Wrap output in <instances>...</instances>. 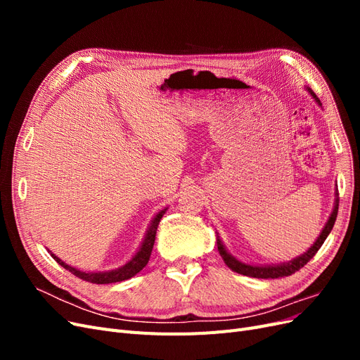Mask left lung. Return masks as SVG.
Listing matches in <instances>:
<instances>
[{"instance_id":"8db88e82","label":"left lung","mask_w":360,"mask_h":360,"mask_svg":"<svg viewBox=\"0 0 360 360\" xmlns=\"http://www.w3.org/2000/svg\"><path fill=\"white\" fill-rule=\"evenodd\" d=\"M307 90L312 96V99L321 106V102H320L319 97L315 96V93L311 89H308V86H307ZM335 195H336V198H335L333 210L329 216V219H328V222H326L320 236L317 237V240L314 242V245L307 250V252H303L302 255L287 261V263H281V264H248V263H243V261H240V259H237L236 257H233L230 252H228V249L225 248V245L222 243V240L219 238V234L216 233L217 250H219V254H221L222 259L225 261V264L230 267L233 271H236V274H240V275L250 276V278H261V279L271 278V279H275V278L292 275L294 271H297L299 269H302L315 254H317V250L321 248V245L324 243L326 238H328V236L330 234L332 228L335 225V221H336L338 205H340V198H338V189L335 191Z\"/></svg>"}]
</instances>
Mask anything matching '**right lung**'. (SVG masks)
<instances>
[{
  "instance_id": "right-lung-1",
  "label": "right lung",
  "mask_w": 360,
  "mask_h": 360,
  "mask_svg": "<svg viewBox=\"0 0 360 360\" xmlns=\"http://www.w3.org/2000/svg\"><path fill=\"white\" fill-rule=\"evenodd\" d=\"M168 210V207L165 209H162L160 212L156 213V216L151 219L150 225H148V230L146 231V236L143 238V242H141L136 254L130 258L126 264L120 266L118 269H112V270H106V271H84L76 269L73 266H69L64 263L61 258H58L56 254H52L51 250L48 252L51 254V257L57 261L60 266H63L66 270H69L70 274H73L75 276H78L86 282H91V284H114V282H122L126 279H130L132 276H135L136 274H139L141 270H143L151 255V250H153V245H155V238H156V231H158V226L159 222L162 219V216L165 214V212Z\"/></svg>"
}]
</instances>
